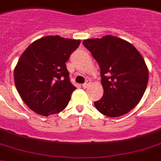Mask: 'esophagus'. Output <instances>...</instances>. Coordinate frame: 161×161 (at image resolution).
Returning a JSON list of instances; mask_svg holds the SVG:
<instances>
[{
  "mask_svg": "<svg viewBox=\"0 0 161 161\" xmlns=\"http://www.w3.org/2000/svg\"><path fill=\"white\" fill-rule=\"evenodd\" d=\"M90 80H86V82L85 84H83V85H82V87H83V88H85V89H86V88H88L89 86H90Z\"/></svg>",
  "mask_w": 161,
  "mask_h": 161,
  "instance_id": "1",
  "label": "esophagus"
}]
</instances>
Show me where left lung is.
<instances>
[{"label": "left lung", "mask_w": 161, "mask_h": 161, "mask_svg": "<svg viewBox=\"0 0 161 161\" xmlns=\"http://www.w3.org/2000/svg\"><path fill=\"white\" fill-rule=\"evenodd\" d=\"M83 45L100 67L103 95L95 108L112 118L127 114L140 102L148 83L142 56L129 42L113 35L86 39Z\"/></svg>", "instance_id": "obj_1"}]
</instances>
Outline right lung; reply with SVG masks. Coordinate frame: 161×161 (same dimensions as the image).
<instances>
[{
  "mask_svg": "<svg viewBox=\"0 0 161 161\" xmlns=\"http://www.w3.org/2000/svg\"><path fill=\"white\" fill-rule=\"evenodd\" d=\"M80 40L46 36L25 49L14 67L17 91L36 114L48 116L64 109L75 90L66 66Z\"/></svg>",
  "mask_w": 161,
  "mask_h": 161,
  "instance_id": "add662e5",
  "label": "right lung"
}]
</instances>
